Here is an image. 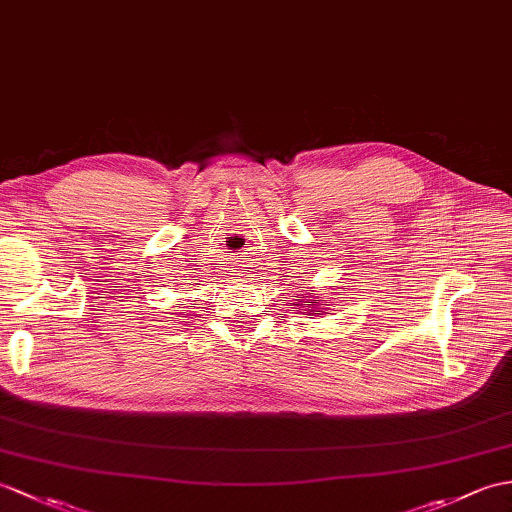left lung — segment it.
Returning a JSON list of instances; mask_svg holds the SVG:
<instances>
[{"label": "left lung", "mask_w": 512, "mask_h": 512, "mask_svg": "<svg viewBox=\"0 0 512 512\" xmlns=\"http://www.w3.org/2000/svg\"><path fill=\"white\" fill-rule=\"evenodd\" d=\"M314 292V290H312ZM301 307H305V312H301V314H307V316H314L316 312H323V307H320L316 301H312V299H303V294L299 296V299H296V312L301 310ZM327 314V312H325Z\"/></svg>", "instance_id": "8db88e82"}]
</instances>
